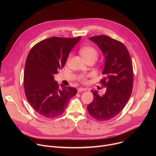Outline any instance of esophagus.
Masks as SVG:
<instances>
[{
	"label": "esophagus",
	"mask_w": 156,
	"mask_h": 156,
	"mask_svg": "<svg viewBox=\"0 0 156 156\" xmlns=\"http://www.w3.org/2000/svg\"><path fill=\"white\" fill-rule=\"evenodd\" d=\"M87 91L86 89L84 87H80L78 89V93H80L82 91Z\"/></svg>",
	"instance_id": "34e87169"
}]
</instances>
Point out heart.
Instances as JSON below:
<instances>
[{
	"mask_svg": "<svg viewBox=\"0 0 156 156\" xmlns=\"http://www.w3.org/2000/svg\"><path fill=\"white\" fill-rule=\"evenodd\" d=\"M80 53L81 57L83 58V59L84 60H87V59H90V58L96 60L98 56L97 51L92 47L83 48L80 49ZM80 80H81V81H83V82H86V77L84 76H81Z\"/></svg>",
	"mask_w": 156,
	"mask_h": 156,
	"instance_id": "obj_1",
	"label": "heart"
}]
</instances>
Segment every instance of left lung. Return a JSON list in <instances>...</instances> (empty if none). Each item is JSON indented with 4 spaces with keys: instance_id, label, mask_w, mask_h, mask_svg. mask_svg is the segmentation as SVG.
<instances>
[{
    "instance_id": "8db88e82",
    "label": "left lung",
    "mask_w": 156,
    "mask_h": 156,
    "mask_svg": "<svg viewBox=\"0 0 156 156\" xmlns=\"http://www.w3.org/2000/svg\"><path fill=\"white\" fill-rule=\"evenodd\" d=\"M102 51L105 62L101 82L105 86L104 95L92 90L94 99L87 107L90 114L100 121L117 116L126 104L132 92L133 72L129 52L124 44L105 35L89 38Z\"/></svg>"
}]
</instances>
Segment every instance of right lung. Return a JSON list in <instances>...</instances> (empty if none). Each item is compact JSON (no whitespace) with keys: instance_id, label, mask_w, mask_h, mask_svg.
Segmentation results:
<instances>
[{"instance_id":"1","label":"right lung","mask_w":156,"mask_h":156,"mask_svg":"<svg viewBox=\"0 0 156 156\" xmlns=\"http://www.w3.org/2000/svg\"><path fill=\"white\" fill-rule=\"evenodd\" d=\"M80 39V36L51 37L36 44L28 55L24 72L25 95L33 109L44 117L61 115L77 93L75 87L60 89L54 75L63 67Z\"/></svg>"}]
</instances>
